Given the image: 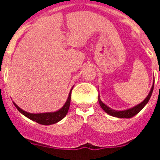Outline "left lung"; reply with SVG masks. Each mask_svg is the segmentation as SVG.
Masks as SVG:
<instances>
[{
    "instance_id": "left-lung-1",
    "label": "left lung",
    "mask_w": 160,
    "mask_h": 160,
    "mask_svg": "<svg viewBox=\"0 0 160 160\" xmlns=\"http://www.w3.org/2000/svg\"><path fill=\"white\" fill-rule=\"evenodd\" d=\"M153 90H154V85L152 86L151 90H150V92L149 93L148 96L145 98V100H144L143 102L140 103L139 105L133 107L131 109H126V110H122V111H117V110H114V109L109 108V107L107 106V105H105V104L100 100V97L98 98V100H99V103H100V105L101 106V108L105 110V112H106L107 114H110V115H112V116L114 117H118V118H131V117L134 116L135 114H138V113L144 108V105L149 102V99L151 97L152 93H153Z\"/></svg>"
}]
</instances>
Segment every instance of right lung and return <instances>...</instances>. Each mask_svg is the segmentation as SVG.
I'll use <instances>...</instances> for the list:
<instances>
[{
    "label": "right lung",
    "mask_w": 160,
    "mask_h": 160,
    "mask_svg": "<svg viewBox=\"0 0 160 160\" xmlns=\"http://www.w3.org/2000/svg\"><path fill=\"white\" fill-rule=\"evenodd\" d=\"M71 90H70V94H69V97H68L66 102L64 105V106L60 109H59L58 111L52 112V113H42V114H31L28 112L24 111L23 109H21L20 107L14 103L15 106L16 107V109H18L19 111L21 112V114H23L25 116H26L29 119H31L33 121H36L37 123L41 124H44V125H49V124H53L57 123L60 120L64 118V117L67 114L69 108H70V99H71Z\"/></svg>",
    "instance_id": "obj_1"
}]
</instances>
